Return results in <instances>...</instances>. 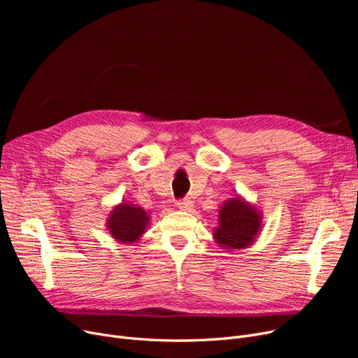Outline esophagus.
<instances>
[{
  "label": "esophagus",
  "instance_id": "esophagus-1",
  "mask_svg": "<svg viewBox=\"0 0 358 358\" xmlns=\"http://www.w3.org/2000/svg\"><path fill=\"white\" fill-rule=\"evenodd\" d=\"M177 208L180 210H192L193 209V201L192 200H187V199L178 200L177 201Z\"/></svg>",
  "mask_w": 358,
  "mask_h": 358
}]
</instances>
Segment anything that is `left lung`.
Returning <instances> with one entry per match:
<instances>
[{
	"mask_svg": "<svg viewBox=\"0 0 358 358\" xmlns=\"http://www.w3.org/2000/svg\"><path fill=\"white\" fill-rule=\"evenodd\" d=\"M213 229V239L220 250H243L251 247L262 229V212L241 196L223 201Z\"/></svg>",
	"mask_w": 358,
	"mask_h": 358,
	"instance_id": "1",
	"label": "left lung"
}]
</instances>
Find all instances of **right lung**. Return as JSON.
I'll return each instance as SVG.
<instances>
[{"instance_id": "1", "label": "right lung", "mask_w": 358, "mask_h": 358, "mask_svg": "<svg viewBox=\"0 0 358 358\" xmlns=\"http://www.w3.org/2000/svg\"><path fill=\"white\" fill-rule=\"evenodd\" d=\"M148 224L149 216L146 210L129 201L116 204L106 220V228L111 238L123 245L136 243L146 232Z\"/></svg>"}]
</instances>
